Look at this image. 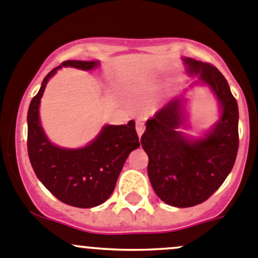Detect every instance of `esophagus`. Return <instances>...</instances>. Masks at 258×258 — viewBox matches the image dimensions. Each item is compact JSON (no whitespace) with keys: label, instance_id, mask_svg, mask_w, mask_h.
Wrapping results in <instances>:
<instances>
[{"label":"esophagus","instance_id":"1","mask_svg":"<svg viewBox=\"0 0 258 258\" xmlns=\"http://www.w3.org/2000/svg\"><path fill=\"white\" fill-rule=\"evenodd\" d=\"M136 131H137V135H139V137H141L142 135H144V132H145L144 122H141V121L136 122Z\"/></svg>","mask_w":258,"mask_h":258}]
</instances>
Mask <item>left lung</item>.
<instances>
[{
    "instance_id": "1",
    "label": "left lung",
    "mask_w": 258,
    "mask_h": 258,
    "mask_svg": "<svg viewBox=\"0 0 258 258\" xmlns=\"http://www.w3.org/2000/svg\"><path fill=\"white\" fill-rule=\"evenodd\" d=\"M186 72L197 80L184 91L206 86L218 101L220 118L201 137H191L186 98H172L146 122L141 145L148 156L147 173L155 194L173 207L206 201L223 183L238 151V106L223 75L212 64L182 57Z\"/></svg>"
}]
</instances>
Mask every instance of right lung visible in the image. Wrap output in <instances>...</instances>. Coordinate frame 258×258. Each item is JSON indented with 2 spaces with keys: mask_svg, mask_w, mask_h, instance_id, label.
Wrapping results in <instances>:
<instances>
[{
  "mask_svg": "<svg viewBox=\"0 0 258 258\" xmlns=\"http://www.w3.org/2000/svg\"><path fill=\"white\" fill-rule=\"evenodd\" d=\"M100 61H70L48 72L27 113V150L31 165L43 186L63 204L91 209L103 204L116 186L127 157L140 147L135 121L127 124H105L88 145L66 148L52 144L40 119V103L45 88L62 67L91 71Z\"/></svg>",
  "mask_w": 258,
  "mask_h": 258,
  "instance_id": "obj_1",
  "label": "right lung"
}]
</instances>
